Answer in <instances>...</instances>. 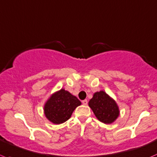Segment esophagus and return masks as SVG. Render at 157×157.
<instances>
[{"instance_id": "34e87169", "label": "esophagus", "mask_w": 157, "mask_h": 157, "mask_svg": "<svg viewBox=\"0 0 157 157\" xmlns=\"http://www.w3.org/2000/svg\"><path fill=\"white\" fill-rule=\"evenodd\" d=\"M82 102V104H83L84 105H88V101H87L86 99H85V100H83Z\"/></svg>"}]
</instances>
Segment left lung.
Segmentation results:
<instances>
[{"label": "left lung", "instance_id": "obj_1", "mask_svg": "<svg viewBox=\"0 0 157 157\" xmlns=\"http://www.w3.org/2000/svg\"><path fill=\"white\" fill-rule=\"evenodd\" d=\"M88 105L96 117L105 124L112 123L119 115V109L116 102L103 91L94 93Z\"/></svg>", "mask_w": 157, "mask_h": 157}]
</instances>
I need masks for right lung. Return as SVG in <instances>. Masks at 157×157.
Listing matches in <instances>:
<instances>
[{"instance_id": "obj_1", "label": "right lung", "mask_w": 157, "mask_h": 157, "mask_svg": "<svg viewBox=\"0 0 157 157\" xmlns=\"http://www.w3.org/2000/svg\"><path fill=\"white\" fill-rule=\"evenodd\" d=\"M81 101L69 91L61 89L52 94L44 107L45 115L53 124H59L70 118Z\"/></svg>"}]
</instances>
